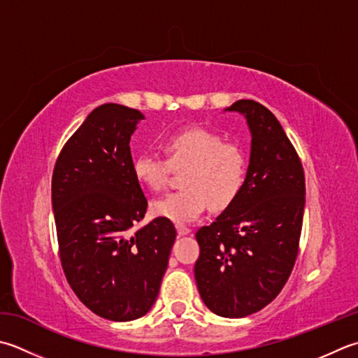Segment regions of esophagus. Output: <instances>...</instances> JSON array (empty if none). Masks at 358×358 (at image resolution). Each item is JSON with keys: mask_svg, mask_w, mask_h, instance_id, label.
<instances>
[{"mask_svg": "<svg viewBox=\"0 0 358 358\" xmlns=\"http://www.w3.org/2000/svg\"><path fill=\"white\" fill-rule=\"evenodd\" d=\"M177 233L178 236H186L191 233V229H189L186 225H177Z\"/></svg>", "mask_w": 358, "mask_h": 358, "instance_id": "obj_1", "label": "esophagus"}]
</instances>
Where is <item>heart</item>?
I'll use <instances>...</instances> for the list:
<instances>
[{"label": "heart", "mask_w": 358, "mask_h": 358, "mask_svg": "<svg viewBox=\"0 0 358 358\" xmlns=\"http://www.w3.org/2000/svg\"><path fill=\"white\" fill-rule=\"evenodd\" d=\"M166 158L143 153L133 161V175L143 186L161 191L172 171H183L186 189L153 200L152 213L178 225L197 220L209 205L229 206L245 180V155L239 145L223 141L219 133L189 127L164 141Z\"/></svg>", "instance_id": "1"}]
</instances>
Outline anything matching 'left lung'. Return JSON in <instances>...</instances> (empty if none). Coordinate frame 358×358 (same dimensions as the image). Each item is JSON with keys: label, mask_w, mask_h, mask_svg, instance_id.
Returning <instances> with one entry per match:
<instances>
[{"label": "left lung", "mask_w": 358, "mask_h": 358, "mask_svg": "<svg viewBox=\"0 0 358 358\" xmlns=\"http://www.w3.org/2000/svg\"><path fill=\"white\" fill-rule=\"evenodd\" d=\"M251 130V157L239 195L195 237V281L203 303L225 318L259 312L295 267L306 205L303 163L282 125L262 103L234 102Z\"/></svg>", "instance_id": "1"}]
</instances>
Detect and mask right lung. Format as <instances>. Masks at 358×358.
I'll return each mask as SVG.
<instances>
[{
	"label": "right lung",
	"instance_id": "obj_1",
	"mask_svg": "<svg viewBox=\"0 0 358 358\" xmlns=\"http://www.w3.org/2000/svg\"><path fill=\"white\" fill-rule=\"evenodd\" d=\"M139 119L138 110L117 103L91 111L62 147L51 181L66 281L91 312L111 321L150 310L177 237L163 217L131 229L147 211L130 153Z\"/></svg>",
	"mask_w": 358,
	"mask_h": 358
}]
</instances>
